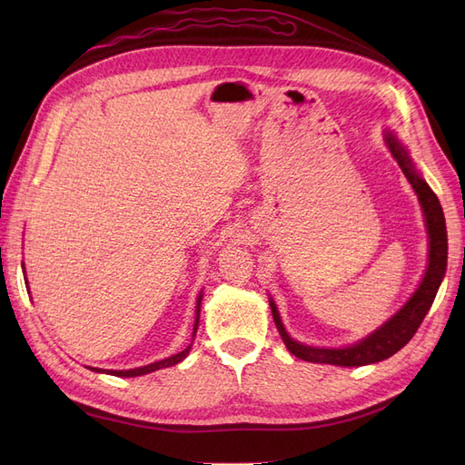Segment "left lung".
Wrapping results in <instances>:
<instances>
[{"label": "left lung", "instance_id": "left-lung-1", "mask_svg": "<svg viewBox=\"0 0 465 465\" xmlns=\"http://www.w3.org/2000/svg\"><path fill=\"white\" fill-rule=\"evenodd\" d=\"M384 142L391 153V157L398 161L407 182H410L413 192L417 193L420 209H423V219L427 227V236H429V258H427L425 275L420 279L415 292L407 299V302L396 314L390 316L382 326L376 328L369 335H364L362 340L345 347H316V345H306L302 341H297L294 337L287 333L283 320L279 316L277 304L270 297L273 322L281 340H283L285 347L294 357H299L302 361L320 362V364H335V367H364V364L380 362L391 357L393 353H398L401 347L410 343V340L419 330L420 322L425 320L444 279L446 263H448V234H446L442 205L439 198L434 195V192L430 190V186L425 182L423 174L417 171L410 151H407V147L400 142V137L386 128Z\"/></svg>", "mask_w": 465, "mask_h": 465}]
</instances>
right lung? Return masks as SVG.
Here are the masks:
<instances>
[{
    "label": "right lung",
    "mask_w": 465,
    "mask_h": 465,
    "mask_svg": "<svg viewBox=\"0 0 465 465\" xmlns=\"http://www.w3.org/2000/svg\"><path fill=\"white\" fill-rule=\"evenodd\" d=\"M25 270V265H23ZM29 285V283H26ZM202 299H203V291H200L198 294V301H195V320H193V331H192V337H195V333H198V326H200V308H202ZM193 343V340H192ZM192 343L184 349L180 351V353L173 355V357H166L163 361H154L151 364H145V367H139V369H130V371H106V369H96V367H87L94 372H103V374H112V376H122V378H132V376H143V374H149V372H154V371H161V369H168V367H174V364L184 361L188 355H190V349H192Z\"/></svg>",
    "instance_id": "obj_1"
}]
</instances>
